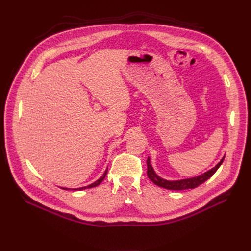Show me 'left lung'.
Wrapping results in <instances>:
<instances>
[{"label": "left lung", "instance_id": "left-lung-1", "mask_svg": "<svg viewBox=\"0 0 251 251\" xmlns=\"http://www.w3.org/2000/svg\"><path fill=\"white\" fill-rule=\"evenodd\" d=\"M225 156L221 159L215 168H212L211 170L207 171L206 173H204L200 176L197 177H193V178H188V179H182V180H176V181H169L162 179L161 177H159L158 175L155 173L153 166L151 165V161H150V157L148 158L147 160V164H148V177L149 179L155 183L156 185L166 188V189H171V191H183V189H189V188H195L197 186L201 185L202 183H204L205 181L207 179H209L212 175H214L217 170L220 168V165L222 164L223 160H224Z\"/></svg>", "mask_w": 251, "mask_h": 251}]
</instances>
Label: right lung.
Listing matches in <instances>:
<instances>
[{
  "instance_id": "add662e5",
  "label": "right lung",
  "mask_w": 251,
  "mask_h": 251,
  "mask_svg": "<svg viewBox=\"0 0 251 251\" xmlns=\"http://www.w3.org/2000/svg\"><path fill=\"white\" fill-rule=\"evenodd\" d=\"M107 174H108V169L104 171V173H103V175L102 176L98 179L97 181H95L94 183H92V184H90V185H87V186H83V187H79V188H72V189H75V191H81V189H86V188H91V187H95V186H97V185H100L101 182H102V180L104 179V177L107 176ZM63 189H70V188H65V187H62Z\"/></svg>"
}]
</instances>
